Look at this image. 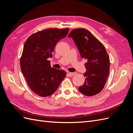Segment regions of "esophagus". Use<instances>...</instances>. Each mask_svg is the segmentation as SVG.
Returning <instances> with one entry per match:
<instances>
[{"label":"esophagus","mask_w":133,"mask_h":133,"mask_svg":"<svg viewBox=\"0 0 133 133\" xmlns=\"http://www.w3.org/2000/svg\"><path fill=\"white\" fill-rule=\"evenodd\" d=\"M75 74H76L75 73H70V72H69V73H67V75H68V76H70V77H71V76H73Z\"/></svg>","instance_id":"esophagus-1"}]
</instances>
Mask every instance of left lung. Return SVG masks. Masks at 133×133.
<instances>
[{"label":"left lung","mask_w":133,"mask_h":133,"mask_svg":"<svg viewBox=\"0 0 133 133\" xmlns=\"http://www.w3.org/2000/svg\"><path fill=\"white\" fill-rule=\"evenodd\" d=\"M71 37L82 58L87 60V70L83 75L85 83L79 88V91L86 96H93L101 91L109 73L110 59L105 48L89 31L82 28L71 30Z\"/></svg>","instance_id":"obj_1"}]
</instances>
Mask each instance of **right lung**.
Listing matches in <instances>:
<instances>
[{
	"instance_id": "obj_1",
	"label": "right lung",
	"mask_w": 133,
	"mask_h": 133,
	"mask_svg": "<svg viewBox=\"0 0 133 133\" xmlns=\"http://www.w3.org/2000/svg\"><path fill=\"white\" fill-rule=\"evenodd\" d=\"M69 28H51L38 31L28 37L24 45L20 65L28 86L42 97L57 90L66 76L64 70L51 68L48 59L52 57L56 44L67 35Z\"/></svg>"
}]
</instances>
